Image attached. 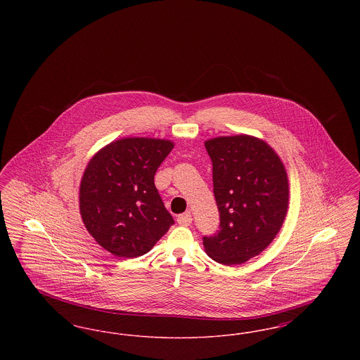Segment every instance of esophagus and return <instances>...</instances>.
I'll use <instances>...</instances> for the list:
<instances>
[{
	"instance_id": "1",
	"label": "esophagus",
	"mask_w": 360,
	"mask_h": 360,
	"mask_svg": "<svg viewBox=\"0 0 360 360\" xmlns=\"http://www.w3.org/2000/svg\"><path fill=\"white\" fill-rule=\"evenodd\" d=\"M191 214L190 213H182L176 217V223L179 225H184V226H188L191 224Z\"/></svg>"
}]
</instances>
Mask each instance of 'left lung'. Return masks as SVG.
<instances>
[{"mask_svg":"<svg viewBox=\"0 0 360 360\" xmlns=\"http://www.w3.org/2000/svg\"><path fill=\"white\" fill-rule=\"evenodd\" d=\"M205 148L220 213V229L202 238L206 254L225 266L241 264L279 232L289 204L288 174L274 150L257 137H216Z\"/></svg>","mask_w":360,"mask_h":360,"instance_id":"left-lung-1","label":"left lung"}]
</instances>
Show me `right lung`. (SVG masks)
I'll return each mask as SVG.
<instances>
[{
	"label": "right lung",
	"mask_w": 360,
	"mask_h": 360,
	"mask_svg": "<svg viewBox=\"0 0 360 360\" xmlns=\"http://www.w3.org/2000/svg\"><path fill=\"white\" fill-rule=\"evenodd\" d=\"M169 140L127 137L103 147L86 167L79 209L89 233L119 257L147 254L174 224L155 188Z\"/></svg>",
	"instance_id": "1"
}]
</instances>
